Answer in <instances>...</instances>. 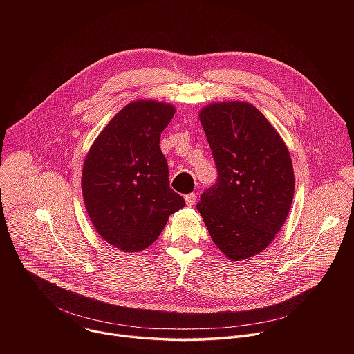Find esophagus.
I'll return each mask as SVG.
<instances>
[{"mask_svg": "<svg viewBox=\"0 0 354 354\" xmlns=\"http://www.w3.org/2000/svg\"><path fill=\"white\" fill-rule=\"evenodd\" d=\"M185 202H187V205H189V207L195 205V203H196V195H195V194H188V195L185 196Z\"/></svg>", "mask_w": 354, "mask_h": 354, "instance_id": "1", "label": "esophagus"}]
</instances>
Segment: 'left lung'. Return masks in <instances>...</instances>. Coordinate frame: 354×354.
I'll return each mask as SVG.
<instances>
[{"label": "left lung", "instance_id": "obj_1", "mask_svg": "<svg viewBox=\"0 0 354 354\" xmlns=\"http://www.w3.org/2000/svg\"><path fill=\"white\" fill-rule=\"evenodd\" d=\"M218 170L198 209L214 244L230 260L261 252L281 230L295 195L290 153L253 104L221 102L199 114Z\"/></svg>", "mask_w": 354, "mask_h": 354}]
</instances>
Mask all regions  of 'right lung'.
<instances>
[{
	"instance_id": "obj_1",
	"label": "right lung",
	"mask_w": 354,
	"mask_h": 354,
	"mask_svg": "<svg viewBox=\"0 0 354 354\" xmlns=\"http://www.w3.org/2000/svg\"><path fill=\"white\" fill-rule=\"evenodd\" d=\"M174 113L169 103L131 102L103 128L86 156V209L102 239L124 252L150 247L169 216L185 205L169 185L159 147Z\"/></svg>"
}]
</instances>
